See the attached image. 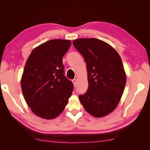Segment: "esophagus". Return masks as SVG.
Returning <instances> with one entry per match:
<instances>
[{
	"label": "esophagus",
	"mask_w": 150,
	"mask_h": 150,
	"mask_svg": "<svg viewBox=\"0 0 150 150\" xmlns=\"http://www.w3.org/2000/svg\"><path fill=\"white\" fill-rule=\"evenodd\" d=\"M72 83H73V84H74V86H76V83H77V80L76 79H74L72 80Z\"/></svg>",
	"instance_id": "1"
}]
</instances>
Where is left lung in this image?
<instances>
[{
	"mask_svg": "<svg viewBox=\"0 0 150 150\" xmlns=\"http://www.w3.org/2000/svg\"><path fill=\"white\" fill-rule=\"evenodd\" d=\"M73 45L84 57L88 71V88L79 96L80 102L92 116H106L116 108L125 89L121 59L110 45L96 38L76 39Z\"/></svg>",
	"mask_w": 150,
	"mask_h": 150,
	"instance_id": "8db88e82",
	"label": "left lung"
}]
</instances>
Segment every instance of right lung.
I'll return each mask as SVG.
<instances>
[{
    "instance_id": "right-lung-1",
    "label": "right lung",
    "mask_w": 150,
    "mask_h": 150,
    "mask_svg": "<svg viewBox=\"0 0 150 150\" xmlns=\"http://www.w3.org/2000/svg\"><path fill=\"white\" fill-rule=\"evenodd\" d=\"M69 40L52 39L35 48L27 60L21 79L25 100L35 115L54 119L64 110L73 91L64 76L62 57Z\"/></svg>"
}]
</instances>
